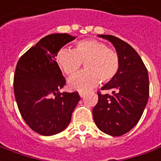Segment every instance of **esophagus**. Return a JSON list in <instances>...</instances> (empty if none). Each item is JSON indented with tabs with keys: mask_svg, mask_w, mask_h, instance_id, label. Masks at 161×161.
Instances as JSON below:
<instances>
[{
	"mask_svg": "<svg viewBox=\"0 0 161 161\" xmlns=\"http://www.w3.org/2000/svg\"><path fill=\"white\" fill-rule=\"evenodd\" d=\"M79 94H80V97H83L85 96V92H79Z\"/></svg>",
	"mask_w": 161,
	"mask_h": 161,
	"instance_id": "obj_1",
	"label": "esophagus"
}]
</instances>
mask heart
<instances>
[{
    "label": "heart",
    "mask_w": 161,
    "mask_h": 161,
    "mask_svg": "<svg viewBox=\"0 0 161 161\" xmlns=\"http://www.w3.org/2000/svg\"><path fill=\"white\" fill-rule=\"evenodd\" d=\"M57 63L67 75L73 76L79 72L82 64L86 71L69 80L72 90L86 91L103 83L110 81L116 76L119 69V57L116 51L97 40H83L77 42L75 50L62 48L56 56Z\"/></svg>",
    "instance_id": "1"
}]
</instances>
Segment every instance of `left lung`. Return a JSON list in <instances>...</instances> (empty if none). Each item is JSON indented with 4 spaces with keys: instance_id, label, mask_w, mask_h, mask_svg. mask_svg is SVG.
<instances>
[{
    "instance_id": "1",
    "label": "left lung",
    "mask_w": 161,
    "mask_h": 161,
    "mask_svg": "<svg viewBox=\"0 0 161 161\" xmlns=\"http://www.w3.org/2000/svg\"><path fill=\"white\" fill-rule=\"evenodd\" d=\"M114 45L119 57V69L116 76L97 92L98 102L92 109L97 126L110 136H122L137 124L149 96L148 70L138 53L118 37L99 35Z\"/></svg>"
}]
</instances>
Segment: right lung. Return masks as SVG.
I'll return each instance as SVG.
<instances>
[{
    "instance_id": "right-lung-1",
    "label": "right lung",
    "mask_w": 161,
    "mask_h": 161,
    "mask_svg": "<svg viewBox=\"0 0 161 161\" xmlns=\"http://www.w3.org/2000/svg\"><path fill=\"white\" fill-rule=\"evenodd\" d=\"M75 39L68 34L45 36L17 64L13 87L18 108L26 124L43 136L64 131L80 99L78 92H59L66 80L56 61L58 51Z\"/></svg>"
}]
</instances>
